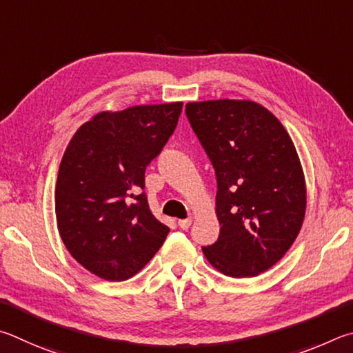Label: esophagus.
Returning a JSON list of instances; mask_svg holds the SVG:
<instances>
[{
  "label": "esophagus",
  "mask_w": 353,
  "mask_h": 353,
  "mask_svg": "<svg viewBox=\"0 0 353 353\" xmlns=\"http://www.w3.org/2000/svg\"><path fill=\"white\" fill-rule=\"evenodd\" d=\"M190 225H192V220L190 219H184V220H178V226L181 228V230H189Z\"/></svg>",
  "instance_id": "obj_1"
}]
</instances>
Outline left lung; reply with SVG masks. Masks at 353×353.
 <instances>
[{
    "mask_svg": "<svg viewBox=\"0 0 353 353\" xmlns=\"http://www.w3.org/2000/svg\"><path fill=\"white\" fill-rule=\"evenodd\" d=\"M186 116L217 176L220 236L201 250L226 276L261 274L285 256L304 221L305 180L293 141L252 101L189 102Z\"/></svg>",
    "mask_w": 353,
    "mask_h": 353,
    "instance_id": "obj_1",
    "label": "left lung"
}]
</instances>
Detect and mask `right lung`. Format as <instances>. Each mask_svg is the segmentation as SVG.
I'll return each mask as SVG.
<instances>
[{
    "instance_id": "right-lung-1",
    "label": "right lung",
    "mask_w": 353,
    "mask_h": 353,
    "mask_svg": "<svg viewBox=\"0 0 353 353\" xmlns=\"http://www.w3.org/2000/svg\"><path fill=\"white\" fill-rule=\"evenodd\" d=\"M183 102L103 111L80 127L61 158L55 215L66 250L105 281H127L169 234L148 208L145 169L175 132Z\"/></svg>"
}]
</instances>
